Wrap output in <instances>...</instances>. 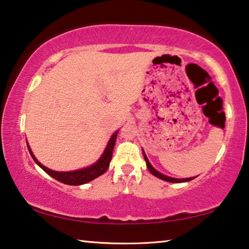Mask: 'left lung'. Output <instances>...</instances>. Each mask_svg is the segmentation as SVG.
<instances>
[{"instance_id": "1", "label": "left lung", "mask_w": 249, "mask_h": 249, "mask_svg": "<svg viewBox=\"0 0 249 249\" xmlns=\"http://www.w3.org/2000/svg\"><path fill=\"white\" fill-rule=\"evenodd\" d=\"M142 155H144V159L146 161V166L147 168H148V170L150 171L151 175H154L155 177H157V178L161 179V180H165V181H168V182H174V183H180V182H187V181H191L196 178V177H191V178H184V179H178V178H172V177H168L166 175L161 174V172H159L158 170H156L155 168L151 166V163L149 162L148 158H147V156L145 154L144 149H142Z\"/></svg>"}]
</instances>
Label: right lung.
<instances>
[{"label":"right lung","mask_w":249,"mask_h":249,"mask_svg":"<svg viewBox=\"0 0 249 249\" xmlns=\"http://www.w3.org/2000/svg\"><path fill=\"white\" fill-rule=\"evenodd\" d=\"M117 134H119V130H116V132L113 133L111 138H109L107 147H105L103 154L101 155V157L96 160L93 165L82 168V169L73 170V171H54V170L49 169L47 167H45L44 165H41L35 156H34L31 147L28 145V142H27V148L29 150V154H31V156L33 157L34 161H35L45 172H47L50 177H53V179L60 181V182L65 184L81 185V184L90 182V181L94 180L95 178H98V177L102 176L104 172L107 170L109 162H111V159H112V154H113V149H114Z\"/></svg>","instance_id":"add662e5"}]
</instances>
